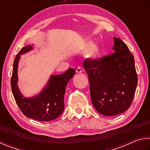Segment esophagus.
I'll return each instance as SVG.
<instances>
[{"label": "esophagus", "mask_w": 150, "mask_h": 150, "mask_svg": "<svg viewBox=\"0 0 150 150\" xmlns=\"http://www.w3.org/2000/svg\"><path fill=\"white\" fill-rule=\"evenodd\" d=\"M82 71H83V69L82 67H78L76 70V72L77 73H81V72H82Z\"/></svg>", "instance_id": "esophagus-1"}]
</instances>
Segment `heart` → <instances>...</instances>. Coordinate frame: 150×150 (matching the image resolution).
Instances as JSON below:
<instances>
[{
  "instance_id": "heart-1",
  "label": "heart",
  "mask_w": 150,
  "mask_h": 150,
  "mask_svg": "<svg viewBox=\"0 0 150 150\" xmlns=\"http://www.w3.org/2000/svg\"><path fill=\"white\" fill-rule=\"evenodd\" d=\"M89 47H90V48L88 50L87 53H86V56L90 59H96L99 55V51H100V49H99V45L97 44L91 45V42L88 41L83 45L82 49H86Z\"/></svg>"
}]
</instances>
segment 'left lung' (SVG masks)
Returning <instances> with one entry per match:
<instances>
[{"label":"left lung","mask_w":150,"mask_h":150,"mask_svg":"<svg viewBox=\"0 0 150 150\" xmlns=\"http://www.w3.org/2000/svg\"><path fill=\"white\" fill-rule=\"evenodd\" d=\"M113 39V53L83 62L91 102L104 116H114L128 109L138 83L133 54L121 39Z\"/></svg>","instance_id":"1"}]
</instances>
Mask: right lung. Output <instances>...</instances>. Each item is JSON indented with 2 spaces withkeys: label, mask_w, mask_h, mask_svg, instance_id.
Masks as SVG:
<instances>
[{
  "label": "right lung",
  "mask_w": 150,
  "mask_h": 150,
  "mask_svg": "<svg viewBox=\"0 0 150 150\" xmlns=\"http://www.w3.org/2000/svg\"><path fill=\"white\" fill-rule=\"evenodd\" d=\"M33 49L28 45L20 50L16 57L11 77L13 96L21 111L25 117L39 121H49L56 119L64 111V96L66 87L75 74L74 68H70L59 75H52L43 90L32 98H23L18 83V66L20 56Z\"/></svg>",
  "instance_id": "add662e5"
}]
</instances>
